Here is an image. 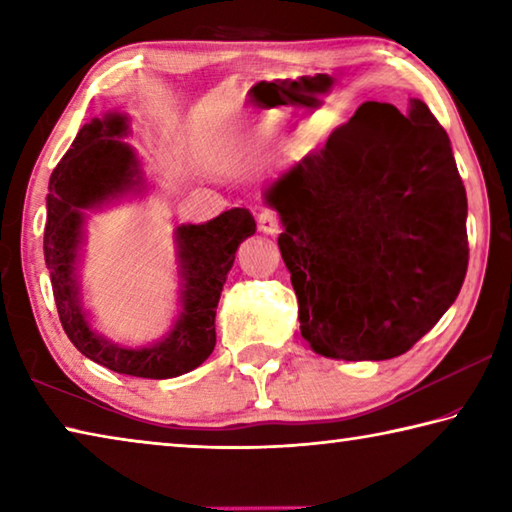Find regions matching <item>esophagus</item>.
I'll return each instance as SVG.
<instances>
[{
  "label": "esophagus",
  "instance_id": "esophagus-1",
  "mask_svg": "<svg viewBox=\"0 0 512 512\" xmlns=\"http://www.w3.org/2000/svg\"><path fill=\"white\" fill-rule=\"evenodd\" d=\"M257 228L264 232V235H277V232L282 230V223H280V216L273 210H262L257 214Z\"/></svg>",
  "mask_w": 512,
  "mask_h": 512
}]
</instances>
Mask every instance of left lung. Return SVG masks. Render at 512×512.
I'll return each instance as SVG.
<instances>
[{"instance_id":"left-lung-1","label":"left lung","mask_w":512,"mask_h":512,"mask_svg":"<svg viewBox=\"0 0 512 512\" xmlns=\"http://www.w3.org/2000/svg\"><path fill=\"white\" fill-rule=\"evenodd\" d=\"M300 332L343 361L400 357L452 307L467 271V196L427 103L366 101L325 149L266 187Z\"/></svg>"}]
</instances>
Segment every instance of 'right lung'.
Returning <instances> with one entry per match:
<instances>
[{"mask_svg": "<svg viewBox=\"0 0 512 512\" xmlns=\"http://www.w3.org/2000/svg\"><path fill=\"white\" fill-rule=\"evenodd\" d=\"M131 131L124 112H106L81 126L49 178L45 262L69 341L99 366L119 375L169 379L185 375L210 357L216 345L214 318L239 244L257 225L246 207H232L207 223L173 230L180 277L178 316L162 339L140 348L112 343L90 323L83 307L79 268L88 212L146 192L142 162L121 137Z\"/></svg>", "mask_w": 512, "mask_h": 512, "instance_id": "1", "label": "right lung"}]
</instances>
